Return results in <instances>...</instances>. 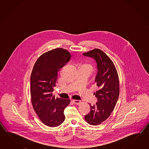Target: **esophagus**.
Returning a JSON list of instances; mask_svg holds the SVG:
<instances>
[{
	"label": "esophagus",
	"mask_w": 149,
	"mask_h": 149,
	"mask_svg": "<svg viewBox=\"0 0 149 149\" xmlns=\"http://www.w3.org/2000/svg\"><path fill=\"white\" fill-rule=\"evenodd\" d=\"M73 102L77 105H78L81 103V101L79 100H73Z\"/></svg>",
	"instance_id": "obj_1"
}]
</instances>
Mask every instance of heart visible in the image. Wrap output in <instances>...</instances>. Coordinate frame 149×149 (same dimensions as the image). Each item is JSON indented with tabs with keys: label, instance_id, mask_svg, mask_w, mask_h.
Returning a JSON list of instances; mask_svg holds the SVG:
<instances>
[{
	"label": "heart",
	"instance_id": "1",
	"mask_svg": "<svg viewBox=\"0 0 149 149\" xmlns=\"http://www.w3.org/2000/svg\"><path fill=\"white\" fill-rule=\"evenodd\" d=\"M80 70H88L91 72L94 70V66L92 65V64L88 63L82 64L80 67Z\"/></svg>",
	"mask_w": 149,
	"mask_h": 149
}]
</instances>
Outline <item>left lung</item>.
Wrapping results in <instances>:
<instances>
[{"label":"left lung","instance_id":"obj_1","mask_svg":"<svg viewBox=\"0 0 149 149\" xmlns=\"http://www.w3.org/2000/svg\"><path fill=\"white\" fill-rule=\"evenodd\" d=\"M83 55L94 58L97 64L95 82L98 90L94 94L98 102L93 106L89 104L91 111L85 117L88 124L96 126L107 120L114 110L120 93L119 79L112 61L101 49L95 48Z\"/></svg>","mask_w":149,"mask_h":149}]
</instances>
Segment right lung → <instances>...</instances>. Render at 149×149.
<instances>
[{"instance_id": "obj_1", "label": "right lung", "mask_w": 149, "mask_h": 149, "mask_svg": "<svg viewBox=\"0 0 149 149\" xmlns=\"http://www.w3.org/2000/svg\"><path fill=\"white\" fill-rule=\"evenodd\" d=\"M69 51L58 48L42 54L36 61L30 77V94L33 110L47 126H58L65 120L64 110L69 99L55 97L58 72L70 61Z\"/></svg>"}]
</instances>
